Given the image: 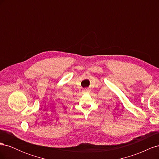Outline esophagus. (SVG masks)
Masks as SVG:
<instances>
[{
  "mask_svg": "<svg viewBox=\"0 0 159 159\" xmlns=\"http://www.w3.org/2000/svg\"><path fill=\"white\" fill-rule=\"evenodd\" d=\"M83 92H84V93H88L89 92V90L88 89H85L83 90Z\"/></svg>",
  "mask_w": 159,
  "mask_h": 159,
  "instance_id": "34e87169",
  "label": "esophagus"
}]
</instances>
